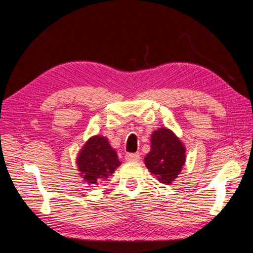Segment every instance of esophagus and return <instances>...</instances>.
Returning <instances> with one entry per match:
<instances>
[{
    "label": "esophagus",
    "mask_w": 253,
    "mask_h": 253,
    "mask_svg": "<svg viewBox=\"0 0 253 253\" xmlns=\"http://www.w3.org/2000/svg\"><path fill=\"white\" fill-rule=\"evenodd\" d=\"M139 154L138 153H127L125 155L126 161H129V162H137L139 160Z\"/></svg>",
    "instance_id": "34e87169"
}]
</instances>
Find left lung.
Here are the masks:
<instances>
[{
  "instance_id": "8db88e82",
  "label": "left lung",
  "mask_w": 253,
  "mask_h": 253,
  "mask_svg": "<svg viewBox=\"0 0 253 253\" xmlns=\"http://www.w3.org/2000/svg\"><path fill=\"white\" fill-rule=\"evenodd\" d=\"M151 143V152L145 157V165L161 183L170 184L185 163V147L168 128L154 131Z\"/></svg>"
}]
</instances>
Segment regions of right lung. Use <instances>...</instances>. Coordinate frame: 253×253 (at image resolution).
<instances>
[{
  "mask_svg": "<svg viewBox=\"0 0 253 253\" xmlns=\"http://www.w3.org/2000/svg\"><path fill=\"white\" fill-rule=\"evenodd\" d=\"M77 164L81 176L89 185L93 186L108 178L121 165V162L106 137L93 136L80 151Z\"/></svg>",
  "mask_w": 253,
  "mask_h": 253,
  "instance_id": "add662e5",
  "label": "right lung"
}]
</instances>
